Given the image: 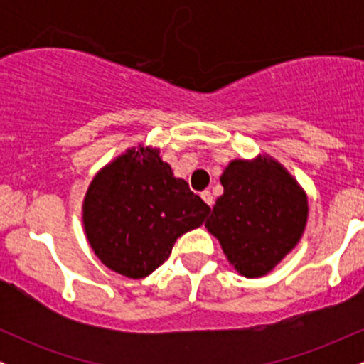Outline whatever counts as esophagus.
Instances as JSON below:
<instances>
[{
  "label": "esophagus",
  "instance_id": "1",
  "mask_svg": "<svg viewBox=\"0 0 364 364\" xmlns=\"http://www.w3.org/2000/svg\"><path fill=\"white\" fill-rule=\"evenodd\" d=\"M200 196H202V198H203V202H205L208 207H212V205H214V196H212V193H210V191H208V190L202 191V193H200Z\"/></svg>",
  "mask_w": 364,
  "mask_h": 364
}]
</instances>
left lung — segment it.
Wrapping results in <instances>:
<instances>
[{
	"instance_id": "8db88e82",
	"label": "left lung",
	"mask_w": 364,
	"mask_h": 364,
	"mask_svg": "<svg viewBox=\"0 0 364 364\" xmlns=\"http://www.w3.org/2000/svg\"><path fill=\"white\" fill-rule=\"evenodd\" d=\"M205 228L245 277H262L298 245L308 217L306 195L274 159L229 162Z\"/></svg>"
}]
</instances>
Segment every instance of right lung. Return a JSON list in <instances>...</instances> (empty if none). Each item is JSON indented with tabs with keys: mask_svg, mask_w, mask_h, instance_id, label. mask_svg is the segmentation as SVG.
Instances as JSON below:
<instances>
[{
	"mask_svg": "<svg viewBox=\"0 0 364 364\" xmlns=\"http://www.w3.org/2000/svg\"><path fill=\"white\" fill-rule=\"evenodd\" d=\"M210 207L174 178L157 149L133 147L92 179L83 228L99 260L129 279L147 277L181 235L203 224Z\"/></svg>",
	"mask_w": 364,
	"mask_h": 364,
	"instance_id": "right-lung-1",
	"label": "right lung"
}]
</instances>
